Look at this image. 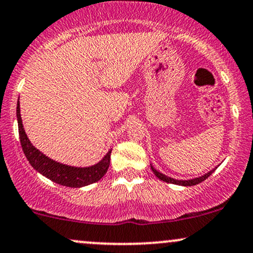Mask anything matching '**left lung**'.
<instances>
[{
  "instance_id": "obj_1",
  "label": "left lung",
  "mask_w": 253,
  "mask_h": 253,
  "mask_svg": "<svg viewBox=\"0 0 253 253\" xmlns=\"http://www.w3.org/2000/svg\"><path fill=\"white\" fill-rule=\"evenodd\" d=\"M151 169H152L153 173H155V175H156L157 177H158L159 179H162V181H164V182H167V183H172V184L184 185V187H190V185H196V184H199V183H201V182L205 181L206 178H208V177H210V176L211 175V173L214 172V170H215L216 168H215V169L211 170L210 172H207V173H206V175H203V176H201V177H197V178L188 179V181H178V179L171 178V177L165 176V175H163V173L159 172V171H157L153 167H151Z\"/></svg>"
}]
</instances>
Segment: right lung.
I'll return each instance as SVG.
<instances>
[{"label": "right lung", "mask_w": 253, "mask_h": 253, "mask_svg": "<svg viewBox=\"0 0 253 253\" xmlns=\"http://www.w3.org/2000/svg\"><path fill=\"white\" fill-rule=\"evenodd\" d=\"M16 118L17 125H19V135L20 143H21L22 151H24L26 158L28 159L30 164L36 169L38 172L47 177L51 181L58 183L60 185L70 188H81L84 185L91 184V183L97 182L106 175L107 170L110 163V153L112 150L108 151L106 156L97 164L88 168H75L69 167V165L60 164L58 162L52 161V159L42 155L39 150H37L33 145L31 144L30 139L27 138L24 126H22L21 114H20V103L17 102L16 107Z\"/></svg>", "instance_id": "add662e5"}]
</instances>
